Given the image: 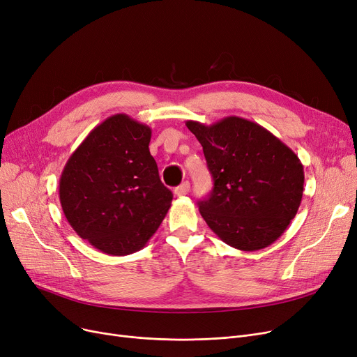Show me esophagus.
I'll use <instances>...</instances> for the list:
<instances>
[{
	"instance_id": "34e87169",
	"label": "esophagus",
	"mask_w": 357,
	"mask_h": 357,
	"mask_svg": "<svg viewBox=\"0 0 357 357\" xmlns=\"http://www.w3.org/2000/svg\"><path fill=\"white\" fill-rule=\"evenodd\" d=\"M190 190H191V185H190V182L188 181H185V182H182L179 186H176L175 188V194L178 195V197H182V195H186L190 192Z\"/></svg>"
}]
</instances>
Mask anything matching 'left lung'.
Instances as JSON below:
<instances>
[{"instance_id":"1","label":"left lung","mask_w":357,"mask_h":357,"mask_svg":"<svg viewBox=\"0 0 357 357\" xmlns=\"http://www.w3.org/2000/svg\"><path fill=\"white\" fill-rule=\"evenodd\" d=\"M202 146L214 179L198 202L208 227L226 245L255 252L276 241L295 217L304 166L292 150L257 123L226 117L211 126L186 121Z\"/></svg>"}]
</instances>
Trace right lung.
<instances>
[{"mask_svg": "<svg viewBox=\"0 0 357 357\" xmlns=\"http://www.w3.org/2000/svg\"><path fill=\"white\" fill-rule=\"evenodd\" d=\"M152 130L126 114L93 128L68 159L59 179L63 214L77 234L102 253L144 248L171 208L149 152Z\"/></svg>", "mask_w": 357, "mask_h": 357, "instance_id": "1", "label": "right lung"}]
</instances>
